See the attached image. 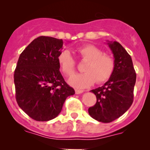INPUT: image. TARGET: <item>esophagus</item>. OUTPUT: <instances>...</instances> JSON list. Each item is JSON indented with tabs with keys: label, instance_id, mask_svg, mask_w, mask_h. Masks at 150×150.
I'll return each instance as SVG.
<instances>
[{
	"label": "esophagus",
	"instance_id": "esophagus-1",
	"mask_svg": "<svg viewBox=\"0 0 150 150\" xmlns=\"http://www.w3.org/2000/svg\"><path fill=\"white\" fill-rule=\"evenodd\" d=\"M83 92V91L78 90V89H75V93H76V94H81V93H82Z\"/></svg>",
	"mask_w": 150,
	"mask_h": 150
}]
</instances>
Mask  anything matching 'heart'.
I'll list each match as a JSON object with an SVG mask.
<instances>
[{
	"mask_svg": "<svg viewBox=\"0 0 150 150\" xmlns=\"http://www.w3.org/2000/svg\"><path fill=\"white\" fill-rule=\"evenodd\" d=\"M78 55L87 63L83 73L72 75L69 80L71 86L78 88H85L92 86L96 81L102 83L110 78L115 70V62L112 56L105 54L103 51L93 45H86L77 49ZM61 71L67 75H72L75 70V59L68 50H63L57 57Z\"/></svg>",
	"mask_w": 150,
	"mask_h": 150,
	"instance_id": "heart-1",
	"label": "heart"
}]
</instances>
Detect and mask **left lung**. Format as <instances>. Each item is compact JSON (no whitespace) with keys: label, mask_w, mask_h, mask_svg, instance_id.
I'll return each instance as SVG.
<instances>
[{"label":"left lung","mask_w":150,"mask_h":150,"mask_svg":"<svg viewBox=\"0 0 150 150\" xmlns=\"http://www.w3.org/2000/svg\"><path fill=\"white\" fill-rule=\"evenodd\" d=\"M115 67L110 79L102 86L91 90L96 103L88 108L91 117L102 122H110L122 115L131 106L137 75L131 57L118 42L109 41Z\"/></svg>","instance_id":"obj_1"}]
</instances>
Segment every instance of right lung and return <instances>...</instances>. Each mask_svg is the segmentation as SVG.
Listing matches in <instances>:
<instances>
[{"label":"right lung","mask_w":150,"mask_h":150,"mask_svg":"<svg viewBox=\"0 0 150 150\" xmlns=\"http://www.w3.org/2000/svg\"><path fill=\"white\" fill-rule=\"evenodd\" d=\"M62 47V39L40 36L25 48L18 59L13 75L16 102L37 121L55 118L67 98L75 94L59 71L57 57Z\"/></svg>","instance_id":"1"}]
</instances>
